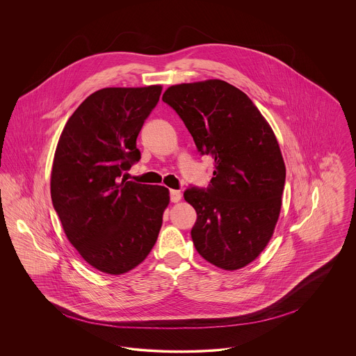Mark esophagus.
<instances>
[{
  "instance_id": "esophagus-1",
  "label": "esophagus",
  "mask_w": 356,
  "mask_h": 356,
  "mask_svg": "<svg viewBox=\"0 0 356 356\" xmlns=\"http://www.w3.org/2000/svg\"><path fill=\"white\" fill-rule=\"evenodd\" d=\"M170 199L172 203H177V202H180V199H181V192H180V191H177V189H170Z\"/></svg>"
}]
</instances>
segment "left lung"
Segmentation results:
<instances>
[{
    "label": "left lung",
    "mask_w": 356,
    "mask_h": 356,
    "mask_svg": "<svg viewBox=\"0 0 356 356\" xmlns=\"http://www.w3.org/2000/svg\"><path fill=\"white\" fill-rule=\"evenodd\" d=\"M163 102L183 120L197 152L215 160L208 186L184 192L197 213L195 248L222 270L241 268L266 248L280 213L286 165L277 140L252 100L225 81L173 85Z\"/></svg>",
    "instance_id": "obj_1"
}]
</instances>
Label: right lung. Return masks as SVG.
<instances>
[{"instance_id": "obj_1", "label": "right lung", "mask_w": 356, "mask_h": 356, "mask_svg": "<svg viewBox=\"0 0 356 356\" xmlns=\"http://www.w3.org/2000/svg\"><path fill=\"white\" fill-rule=\"evenodd\" d=\"M160 95V85L92 93L69 118L54 153V211L72 245L105 273L131 271L148 256L170 203L165 186L122 176L141 157L136 138Z\"/></svg>"}]
</instances>
